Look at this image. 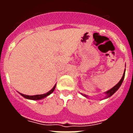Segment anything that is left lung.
<instances>
[{
  "mask_svg": "<svg viewBox=\"0 0 133 133\" xmlns=\"http://www.w3.org/2000/svg\"><path fill=\"white\" fill-rule=\"evenodd\" d=\"M124 72H125V70H124ZM124 75H125V72H124V74H123V76L122 77V78L121 79V81H120L119 82H118V83H117V84H116L115 87H112L111 89H110V90H109L108 91H107L106 92V95H107L106 98H109V97H110V96H112V95H113V94L115 93V92H116V91H117L118 89H119V87H121V84L123 83V80H124ZM83 95V96H84V97H87V96H86V95Z\"/></svg>",
  "mask_w": 133,
  "mask_h": 133,
  "instance_id": "left-lung-1",
  "label": "left lung"
}]
</instances>
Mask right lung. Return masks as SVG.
Segmentation results:
<instances>
[{"label": "right lung", "mask_w": 133, "mask_h": 133, "mask_svg": "<svg viewBox=\"0 0 133 133\" xmlns=\"http://www.w3.org/2000/svg\"><path fill=\"white\" fill-rule=\"evenodd\" d=\"M55 87H56V85H55L53 88H52L51 90L49 91V92H46L45 94H43V95H33V96H29V95H23V94H21L23 97L26 98H28V99H30V100H40V99H42V98H45L46 97H47L48 95H50V94L52 93L53 92L54 90H55Z\"/></svg>", "instance_id": "add662e5"}]
</instances>
